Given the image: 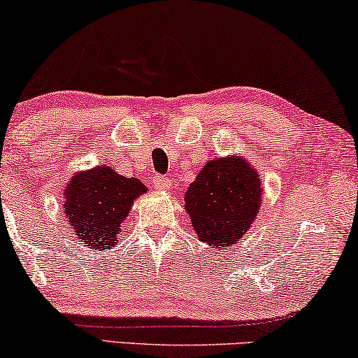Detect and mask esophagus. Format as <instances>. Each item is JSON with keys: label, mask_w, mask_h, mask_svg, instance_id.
Instances as JSON below:
<instances>
[{"label": "esophagus", "mask_w": 358, "mask_h": 358, "mask_svg": "<svg viewBox=\"0 0 358 358\" xmlns=\"http://www.w3.org/2000/svg\"><path fill=\"white\" fill-rule=\"evenodd\" d=\"M154 185H155V188H157V189L165 191V189H169L170 186H172V180L167 178V177H160V175H159V177L154 178Z\"/></svg>", "instance_id": "1"}]
</instances>
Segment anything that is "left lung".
Returning <instances> with one entry per match:
<instances>
[{
  "label": "left lung",
  "instance_id": "8db88e82",
  "mask_svg": "<svg viewBox=\"0 0 358 358\" xmlns=\"http://www.w3.org/2000/svg\"><path fill=\"white\" fill-rule=\"evenodd\" d=\"M259 173L238 155L204 165L185 194V209L198 238L214 248L234 246L261 208Z\"/></svg>",
  "mask_w": 358,
  "mask_h": 358
}]
</instances>
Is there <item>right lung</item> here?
I'll return each instance as SVG.
<instances>
[{
	"label": "right lung",
	"mask_w": 358,
	"mask_h": 358,
	"mask_svg": "<svg viewBox=\"0 0 358 358\" xmlns=\"http://www.w3.org/2000/svg\"><path fill=\"white\" fill-rule=\"evenodd\" d=\"M148 188L138 178H127L110 167H95L74 175L64 188L63 213L90 250H110L122 235L134 199Z\"/></svg>",
	"instance_id": "right-lung-1"
}]
</instances>
